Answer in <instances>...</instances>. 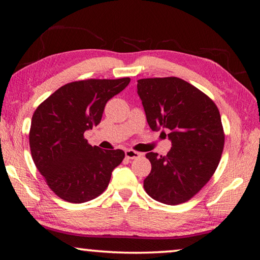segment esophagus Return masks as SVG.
Returning a JSON list of instances; mask_svg holds the SVG:
<instances>
[{
	"label": "esophagus",
	"mask_w": 260,
	"mask_h": 260,
	"mask_svg": "<svg viewBox=\"0 0 260 260\" xmlns=\"http://www.w3.org/2000/svg\"><path fill=\"white\" fill-rule=\"evenodd\" d=\"M125 156L126 158H128V159H138V158L142 156V153L135 150H132V149H128V150L125 151Z\"/></svg>",
	"instance_id": "obj_1"
}]
</instances>
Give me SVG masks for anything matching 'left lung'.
Instances as JSON below:
<instances>
[{
	"instance_id": "left-lung-1",
	"label": "left lung",
	"mask_w": 260,
	"mask_h": 260,
	"mask_svg": "<svg viewBox=\"0 0 260 260\" xmlns=\"http://www.w3.org/2000/svg\"><path fill=\"white\" fill-rule=\"evenodd\" d=\"M138 94L150 128H169L172 142L166 156L146 155L151 172L144 179V190L160 203H184L219 165L225 144L219 110L208 95L177 77L140 79Z\"/></svg>"
}]
</instances>
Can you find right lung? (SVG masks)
<instances>
[{
    "label": "right lung",
    "mask_w": 260,
    "mask_h": 260,
    "mask_svg": "<svg viewBox=\"0 0 260 260\" xmlns=\"http://www.w3.org/2000/svg\"><path fill=\"white\" fill-rule=\"evenodd\" d=\"M131 81L87 79L67 83L33 113L29 148L35 166L59 199L85 203L108 188L111 173L125 152L91 147L85 132L98 126L110 99Z\"/></svg>",
    "instance_id": "add662e5"
}]
</instances>
